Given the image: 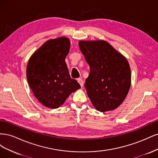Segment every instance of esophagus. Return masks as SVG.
Listing matches in <instances>:
<instances>
[{
  "instance_id": "esophagus-1",
  "label": "esophagus",
  "mask_w": 158,
  "mask_h": 158,
  "mask_svg": "<svg viewBox=\"0 0 158 158\" xmlns=\"http://www.w3.org/2000/svg\"><path fill=\"white\" fill-rule=\"evenodd\" d=\"M77 81H78V82L80 84V85H81V87H82L83 85H84L83 80H82V79H81V78H78V79H77Z\"/></svg>"
}]
</instances>
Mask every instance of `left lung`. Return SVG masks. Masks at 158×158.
Here are the masks:
<instances>
[{
	"mask_svg": "<svg viewBox=\"0 0 158 158\" xmlns=\"http://www.w3.org/2000/svg\"><path fill=\"white\" fill-rule=\"evenodd\" d=\"M78 45L90 69L85 82L90 101L99 111L115 109L125 100L131 87L128 60L105 41H80Z\"/></svg>",
	"mask_w": 158,
	"mask_h": 158,
	"instance_id": "8db88e82",
	"label": "left lung"
}]
</instances>
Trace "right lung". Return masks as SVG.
I'll list each match as a JSON object with an SVG mask.
<instances>
[{
	"label": "right lung",
	"mask_w": 158,
	"mask_h": 158,
	"mask_svg": "<svg viewBox=\"0 0 158 158\" xmlns=\"http://www.w3.org/2000/svg\"><path fill=\"white\" fill-rule=\"evenodd\" d=\"M70 47L67 37L48 40L27 63V82L38 101L47 107L58 108L71 93L80 88L77 81L71 78L65 62Z\"/></svg>",
	"instance_id": "right-lung-1"
}]
</instances>
